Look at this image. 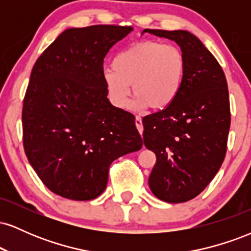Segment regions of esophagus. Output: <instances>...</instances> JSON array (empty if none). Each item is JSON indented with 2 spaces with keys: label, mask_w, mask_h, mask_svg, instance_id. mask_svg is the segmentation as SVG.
Returning a JSON list of instances; mask_svg holds the SVG:
<instances>
[{
  "label": "esophagus",
  "mask_w": 251,
  "mask_h": 251,
  "mask_svg": "<svg viewBox=\"0 0 251 251\" xmlns=\"http://www.w3.org/2000/svg\"><path fill=\"white\" fill-rule=\"evenodd\" d=\"M135 126H137V129L139 131L140 134H143L144 131V126H143V122H142V118L139 116L135 117Z\"/></svg>",
  "instance_id": "esophagus-1"
}]
</instances>
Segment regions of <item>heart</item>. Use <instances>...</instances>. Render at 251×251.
Masks as SVG:
<instances>
[{
  "label": "heart",
  "mask_w": 251,
  "mask_h": 251,
  "mask_svg": "<svg viewBox=\"0 0 251 251\" xmlns=\"http://www.w3.org/2000/svg\"><path fill=\"white\" fill-rule=\"evenodd\" d=\"M186 75V60L178 47L157 41H142L129 46L112 60V70L103 73L111 102L127 107L131 87L132 107L154 111L171 106L179 96Z\"/></svg>",
  "instance_id": "b5f03b06"
}]
</instances>
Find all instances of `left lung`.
I'll use <instances>...</instances> for the list:
<instances>
[{
    "label": "left lung",
    "instance_id": "left-lung-1",
    "mask_svg": "<svg viewBox=\"0 0 251 251\" xmlns=\"http://www.w3.org/2000/svg\"><path fill=\"white\" fill-rule=\"evenodd\" d=\"M172 40L186 60L179 96L168 108L143 118V139L157 160L152 194L168 203L198 196L214 179L226 153L230 102L224 72L198 37L186 30L145 29Z\"/></svg>",
    "mask_w": 251,
    "mask_h": 251
}]
</instances>
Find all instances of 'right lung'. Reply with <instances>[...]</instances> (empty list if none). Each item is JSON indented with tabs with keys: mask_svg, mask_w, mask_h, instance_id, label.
<instances>
[{
	"mask_svg": "<svg viewBox=\"0 0 251 251\" xmlns=\"http://www.w3.org/2000/svg\"><path fill=\"white\" fill-rule=\"evenodd\" d=\"M132 27L70 28L36 60L22 108L24 148L54 194L91 201L113 160L142 149L134 116L107 99L103 59Z\"/></svg>",
	"mask_w": 251,
	"mask_h": 251,
	"instance_id": "add662e5",
	"label": "right lung"
}]
</instances>
